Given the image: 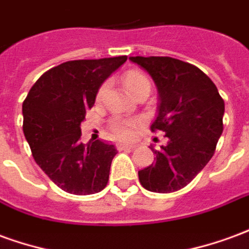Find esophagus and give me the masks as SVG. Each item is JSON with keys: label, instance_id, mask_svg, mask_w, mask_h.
Returning <instances> with one entry per match:
<instances>
[{"label": "esophagus", "instance_id": "34e87169", "mask_svg": "<svg viewBox=\"0 0 249 249\" xmlns=\"http://www.w3.org/2000/svg\"><path fill=\"white\" fill-rule=\"evenodd\" d=\"M135 146H136L135 144H132V142H123V141L117 144V148H119L120 151H123V149H126V148H128V149H133Z\"/></svg>", "mask_w": 249, "mask_h": 249}]
</instances>
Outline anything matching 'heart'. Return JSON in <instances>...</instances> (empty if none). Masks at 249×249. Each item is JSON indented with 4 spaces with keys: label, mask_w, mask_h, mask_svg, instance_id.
<instances>
[{
    "label": "heart",
    "mask_w": 249,
    "mask_h": 249,
    "mask_svg": "<svg viewBox=\"0 0 249 249\" xmlns=\"http://www.w3.org/2000/svg\"><path fill=\"white\" fill-rule=\"evenodd\" d=\"M123 85L126 89V92L130 93L132 96H137L140 93H149L151 90V80L148 78L145 73L141 71H126L123 77ZM105 85L98 89L97 100L103 97ZM137 125V120H113L110 123V132L112 135L119 137V139H130L133 136V129Z\"/></svg>",
    "instance_id": "heart-1"
}]
</instances>
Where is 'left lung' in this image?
Instances as JSON below:
<instances>
[{
  "label": "left lung",
  "mask_w": 249,
  "mask_h": 249,
  "mask_svg": "<svg viewBox=\"0 0 249 249\" xmlns=\"http://www.w3.org/2000/svg\"><path fill=\"white\" fill-rule=\"evenodd\" d=\"M156 84L160 103L152 132L165 133L156 161L139 171L142 187L157 193L181 189L212 159L223 133L224 100L197 66L172 57H130Z\"/></svg>",
  "instance_id": "obj_1"
}]
</instances>
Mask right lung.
I'll use <instances>...</instances> for the list:
<instances>
[{
    "label": "right lung",
    "mask_w": 249,
    "mask_h": 249,
    "mask_svg": "<svg viewBox=\"0 0 249 249\" xmlns=\"http://www.w3.org/2000/svg\"><path fill=\"white\" fill-rule=\"evenodd\" d=\"M126 58L60 64L45 71L25 98L22 129L35 161L65 192L92 195L108 184L116 148L100 140L82 144L80 125L101 84Z\"/></svg>",
    "instance_id": "add662e5"
}]
</instances>
